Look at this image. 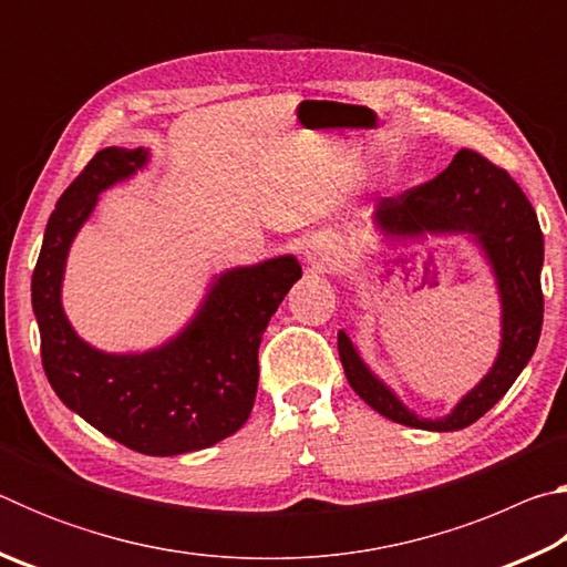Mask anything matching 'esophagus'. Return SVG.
<instances>
[{"label": "esophagus", "instance_id": "obj_1", "mask_svg": "<svg viewBox=\"0 0 567 567\" xmlns=\"http://www.w3.org/2000/svg\"><path fill=\"white\" fill-rule=\"evenodd\" d=\"M302 255H305V262H310L312 267H320V270H328V267L338 262V252H334V247L328 243H318V239L305 243Z\"/></svg>", "mask_w": 567, "mask_h": 567}]
</instances>
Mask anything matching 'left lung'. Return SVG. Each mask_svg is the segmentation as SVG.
Masks as SVG:
<instances>
[{
  "instance_id": "obj_1",
  "label": "left lung",
  "mask_w": 567,
  "mask_h": 567,
  "mask_svg": "<svg viewBox=\"0 0 567 567\" xmlns=\"http://www.w3.org/2000/svg\"><path fill=\"white\" fill-rule=\"evenodd\" d=\"M375 223L388 237L465 233L491 262L503 305V340L491 372L457 402L450 415L425 420L410 412L385 382L360 360L348 334L338 332L340 360L350 388L392 422L420 430H463L501 400L533 358L543 328V233L525 192L505 169L475 150H460L435 179L380 197Z\"/></svg>"
}]
</instances>
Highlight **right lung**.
I'll use <instances>...</instances> for the list:
<instances>
[{
    "label": "right lung",
    "mask_w": 567,
    "mask_h": 567,
    "mask_svg": "<svg viewBox=\"0 0 567 567\" xmlns=\"http://www.w3.org/2000/svg\"><path fill=\"white\" fill-rule=\"evenodd\" d=\"M145 165L142 147H107L62 192L32 275V307L47 380L64 405L124 447L169 457L215 445L245 425L257 395L262 334L302 267L285 255L219 275L195 320L157 350L90 348L62 310L66 252L100 192Z\"/></svg>",
    "instance_id": "add662e5"
}]
</instances>
